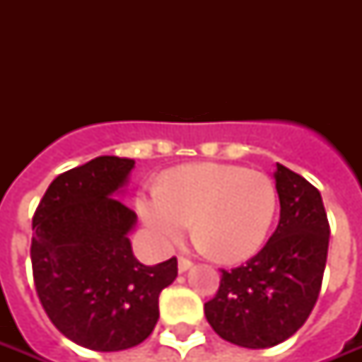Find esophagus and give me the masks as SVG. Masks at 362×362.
<instances>
[{"label":"esophagus","instance_id":"obj_1","mask_svg":"<svg viewBox=\"0 0 362 362\" xmlns=\"http://www.w3.org/2000/svg\"><path fill=\"white\" fill-rule=\"evenodd\" d=\"M192 267H193V263L189 261V259H186V257L178 259V272H187V270L192 269Z\"/></svg>","mask_w":362,"mask_h":362}]
</instances>
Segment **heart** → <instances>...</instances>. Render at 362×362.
Instances as JSON below:
<instances>
[{
  "label": "heart",
  "mask_w": 362,
  "mask_h": 362,
  "mask_svg": "<svg viewBox=\"0 0 362 362\" xmlns=\"http://www.w3.org/2000/svg\"><path fill=\"white\" fill-rule=\"evenodd\" d=\"M136 209L150 238L170 252L193 235L221 263L253 257L269 237L278 189L270 176L240 165L192 163L169 170L161 187L139 195Z\"/></svg>",
  "instance_id": "b5f03b06"
}]
</instances>
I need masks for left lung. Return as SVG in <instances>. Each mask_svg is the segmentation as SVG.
<instances>
[{"label": "left lung", "mask_w": 362, "mask_h": 362, "mask_svg": "<svg viewBox=\"0 0 362 362\" xmlns=\"http://www.w3.org/2000/svg\"><path fill=\"white\" fill-rule=\"evenodd\" d=\"M280 221L246 264L221 270L220 289L204 304L210 327L247 349L272 348L304 325L320 297L329 250L321 193L303 176L276 163Z\"/></svg>", "instance_id": "8db88e82"}]
</instances>
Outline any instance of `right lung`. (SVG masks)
I'll return each instance as SVG.
<instances>
[{"mask_svg": "<svg viewBox=\"0 0 362 362\" xmlns=\"http://www.w3.org/2000/svg\"><path fill=\"white\" fill-rule=\"evenodd\" d=\"M135 161L99 156L59 175L33 216L31 267L56 329L82 348L122 351L144 342L159 320V293L176 257L146 267L133 255L136 214L120 199Z\"/></svg>", "mask_w": 362, "mask_h": 362, "instance_id": "1", "label": "right lung"}]
</instances>
